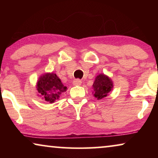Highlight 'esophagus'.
<instances>
[{"instance_id":"obj_1","label":"esophagus","mask_w":158,"mask_h":158,"mask_svg":"<svg viewBox=\"0 0 158 158\" xmlns=\"http://www.w3.org/2000/svg\"><path fill=\"white\" fill-rule=\"evenodd\" d=\"M73 85H81V83H82V81L79 79H75V80H74V81H73Z\"/></svg>"}]
</instances>
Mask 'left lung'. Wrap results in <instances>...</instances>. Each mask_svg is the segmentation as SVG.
<instances>
[{
  "instance_id": "1",
  "label": "left lung",
  "mask_w": 158,
  "mask_h": 158,
  "mask_svg": "<svg viewBox=\"0 0 158 158\" xmlns=\"http://www.w3.org/2000/svg\"><path fill=\"white\" fill-rule=\"evenodd\" d=\"M113 88L112 80L108 75L101 73L96 77L93 84V95L98 100H101L109 96Z\"/></svg>"
}]
</instances>
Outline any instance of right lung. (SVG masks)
<instances>
[{"label": "right lung", "mask_w": 158, "mask_h": 158, "mask_svg": "<svg viewBox=\"0 0 158 158\" xmlns=\"http://www.w3.org/2000/svg\"><path fill=\"white\" fill-rule=\"evenodd\" d=\"M39 96L50 103L59 99L62 93L67 90L59 77L54 73H47L39 77L36 85Z\"/></svg>", "instance_id": "add662e5"}]
</instances>
